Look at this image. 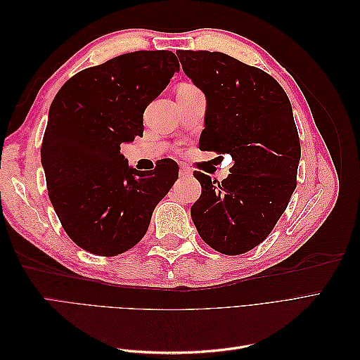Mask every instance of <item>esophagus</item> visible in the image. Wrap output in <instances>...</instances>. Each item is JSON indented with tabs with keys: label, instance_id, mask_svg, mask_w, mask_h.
<instances>
[{
	"label": "esophagus",
	"instance_id": "1",
	"mask_svg": "<svg viewBox=\"0 0 360 360\" xmlns=\"http://www.w3.org/2000/svg\"><path fill=\"white\" fill-rule=\"evenodd\" d=\"M192 176V171L188 167H180V177H191Z\"/></svg>",
	"mask_w": 360,
	"mask_h": 360
}]
</instances>
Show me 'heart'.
<instances>
[{"label": "heart", "mask_w": 360, "mask_h": 360, "mask_svg": "<svg viewBox=\"0 0 360 360\" xmlns=\"http://www.w3.org/2000/svg\"><path fill=\"white\" fill-rule=\"evenodd\" d=\"M183 86H193V85H191V84H183Z\"/></svg>", "instance_id": "heart-1"}]
</instances>
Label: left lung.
<instances>
[{"label":"left lung","mask_w":360,"mask_h":360,"mask_svg":"<svg viewBox=\"0 0 360 360\" xmlns=\"http://www.w3.org/2000/svg\"><path fill=\"white\" fill-rule=\"evenodd\" d=\"M177 57L207 99L200 148L234 160L222 181L193 172L202 192L192 221L210 248L240 255L271 233L297 186L300 141L291 103L274 76L226 53Z\"/></svg>","instance_id":"obj_1"}]
</instances>
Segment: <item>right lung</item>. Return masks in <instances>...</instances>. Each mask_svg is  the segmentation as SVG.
Returning <instances> with one entry per match:
<instances>
[{"instance_id": "obj_1", "label": "right lung", "mask_w": 360, "mask_h": 360, "mask_svg": "<svg viewBox=\"0 0 360 360\" xmlns=\"http://www.w3.org/2000/svg\"><path fill=\"white\" fill-rule=\"evenodd\" d=\"M171 51H135L84 69L53 99L40 150L48 195L79 248L114 257L147 233L151 214L179 179V165L130 168L123 143L143 136V117L179 70Z\"/></svg>"}]
</instances>
